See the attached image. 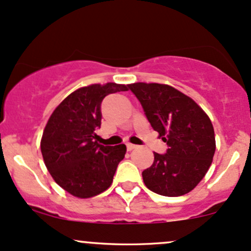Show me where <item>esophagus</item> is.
I'll use <instances>...</instances> for the list:
<instances>
[{
    "mask_svg": "<svg viewBox=\"0 0 251 251\" xmlns=\"http://www.w3.org/2000/svg\"><path fill=\"white\" fill-rule=\"evenodd\" d=\"M126 148H127V151H132V150L137 148V145H133V144L128 143V144H126Z\"/></svg>",
    "mask_w": 251,
    "mask_h": 251,
    "instance_id": "1",
    "label": "esophagus"
}]
</instances>
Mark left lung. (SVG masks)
Returning a JSON list of instances; mask_svg holds the SVG:
<instances>
[{"mask_svg":"<svg viewBox=\"0 0 251 251\" xmlns=\"http://www.w3.org/2000/svg\"><path fill=\"white\" fill-rule=\"evenodd\" d=\"M146 118L163 142L165 154H154L143 171L146 188L158 195L178 197L194 190L212 163L215 131L211 120L191 98L165 83H129Z\"/></svg>","mask_w":251,"mask_h":251,"instance_id":"8db88e82","label":"left lung"}]
</instances>
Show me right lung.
I'll use <instances>...</instances> for the list:
<instances>
[{
	"mask_svg": "<svg viewBox=\"0 0 251 251\" xmlns=\"http://www.w3.org/2000/svg\"><path fill=\"white\" fill-rule=\"evenodd\" d=\"M128 91L122 83H92L77 88L54 109L43 129L41 153L57 185L77 198H91L107 190L126 153L124 144H98L102 99Z\"/></svg>",
	"mask_w": 251,
	"mask_h": 251,
	"instance_id": "1",
	"label": "right lung"
}]
</instances>
